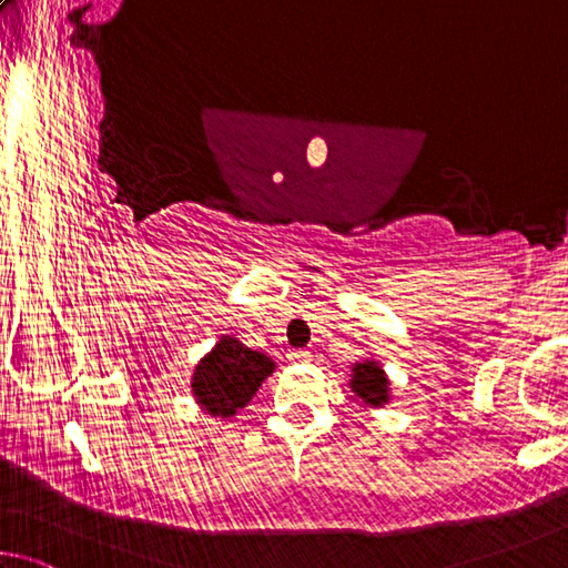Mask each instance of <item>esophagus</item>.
<instances>
[{
  "instance_id": "esophagus-1",
  "label": "esophagus",
  "mask_w": 568,
  "mask_h": 568,
  "mask_svg": "<svg viewBox=\"0 0 568 568\" xmlns=\"http://www.w3.org/2000/svg\"><path fill=\"white\" fill-rule=\"evenodd\" d=\"M312 359V352L310 349H294L290 354V362H310Z\"/></svg>"
}]
</instances>
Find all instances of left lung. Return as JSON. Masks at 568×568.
<instances>
[{"mask_svg":"<svg viewBox=\"0 0 568 568\" xmlns=\"http://www.w3.org/2000/svg\"><path fill=\"white\" fill-rule=\"evenodd\" d=\"M386 376L382 372V366L376 362H364V364H356L354 366V374H352V389L356 392L362 402L372 404V406H382L389 399V389H386Z\"/></svg>","mask_w":568,"mask_h":568,"instance_id":"1","label":"left lung"}]
</instances>
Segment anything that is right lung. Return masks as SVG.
<instances>
[{"label":"right lung","instance_id":"obj_1","mask_svg":"<svg viewBox=\"0 0 568 568\" xmlns=\"http://www.w3.org/2000/svg\"><path fill=\"white\" fill-rule=\"evenodd\" d=\"M274 372V364L268 356L246 349L232 336H224L212 354H206L199 362L192 389L196 402L209 414L226 416L236 414V409L246 406V402L256 394L258 386Z\"/></svg>","mask_w":568,"mask_h":568}]
</instances>
